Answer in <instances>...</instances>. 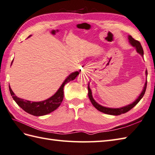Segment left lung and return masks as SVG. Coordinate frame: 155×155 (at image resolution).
I'll return each mask as SVG.
<instances>
[{
  "label": "left lung",
  "instance_id": "1",
  "mask_svg": "<svg viewBox=\"0 0 155 155\" xmlns=\"http://www.w3.org/2000/svg\"><path fill=\"white\" fill-rule=\"evenodd\" d=\"M128 40H129V43H130L131 45L134 47L136 48V50H137V51L140 54L142 55V57H143L144 55V51H143V47L141 46V44L138 41L135 40L132 37V36L129 35L128 36ZM146 75H147V70H146ZM147 80L145 82V84L144 86L143 87V90L142 91L141 94L138 96L137 100H136L134 102H132V104H129V105H127L126 106L124 107H122V108H107V107H104L100 105L99 104H97L94 99L92 97V94H91V89L90 88L89 86V84H88V87H87V89H88V97H89V98L91 101V104H92V105L95 107V108L97 110H99L100 112H102L104 114H110V115H114V116H118V115H120L122 114H124L126 112H128L129 110H131L133 107H134L139 102V101L142 99V97H143V96L144 95V93H145V91H146L147 89Z\"/></svg>",
  "mask_w": 155,
  "mask_h": 155
}]
</instances>
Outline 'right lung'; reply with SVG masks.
I'll return each mask as SVG.
<instances>
[{
    "label": "right lung",
    "mask_w": 155,
    "mask_h": 155,
    "mask_svg": "<svg viewBox=\"0 0 155 155\" xmlns=\"http://www.w3.org/2000/svg\"><path fill=\"white\" fill-rule=\"evenodd\" d=\"M31 36V35L29 36V37ZM12 61H13V60L12 61L11 65L12 64ZM78 74V71H75L71 73L65 79V81L63 82L61 86H60L59 90L57 91V92L54 95L50 97L48 99L41 101V102H31V101L19 98L17 96H15V94L11 90L10 85H9V91H10L11 95L12 96L13 100L15 101V102L22 109L25 110V112L35 116H44L54 111V110H55L60 106V104L62 102L63 99H64V86L66 84L68 83V82L75 80Z\"/></svg>",
    "instance_id": "1"
}]
</instances>
